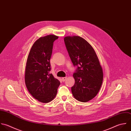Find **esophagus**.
Returning <instances> with one entry per match:
<instances>
[{
	"mask_svg": "<svg viewBox=\"0 0 131 131\" xmlns=\"http://www.w3.org/2000/svg\"><path fill=\"white\" fill-rule=\"evenodd\" d=\"M66 79H67V77H64V78H62V81H63V82H64Z\"/></svg>",
	"mask_w": 131,
	"mask_h": 131,
	"instance_id": "34e87169",
	"label": "esophagus"
}]
</instances>
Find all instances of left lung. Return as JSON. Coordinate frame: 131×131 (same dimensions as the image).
<instances>
[{
	"label": "left lung",
	"instance_id": "8db88e82",
	"mask_svg": "<svg viewBox=\"0 0 131 131\" xmlns=\"http://www.w3.org/2000/svg\"><path fill=\"white\" fill-rule=\"evenodd\" d=\"M64 39L71 60L78 67L73 74L75 83L71 87L72 95L79 102H87L100 90L103 68L94 49L85 39L78 36H67Z\"/></svg>",
	"mask_w": 131,
	"mask_h": 131
}]
</instances>
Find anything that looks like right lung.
<instances>
[{"mask_svg": "<svg viewBox=\"0 0 131 131\" xmlns=\"http://www.w3.org/2000/svg\"><path fill=\"white\" fill-rule=\"evenodd\" d=\"M58 36L49 35L37 39L28 53L25 70V83L29 93L41 103L52 101L57 93L60 81L50 71L53 43Z\"/></svg>", "mask_w": 131, "mask_h": 131, "instance_id": "1", "label": "right lung"}]
</instances>
